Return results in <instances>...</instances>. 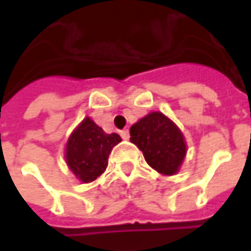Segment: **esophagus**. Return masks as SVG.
<instances>
[{
    "instance_id": "obj_1",
    "label": "esophagus",
    "mask_w": 251,
    "mask_h": 251,
    "mask_svg": "<svg viewBox=\"0 0 251 251\" xmlns=\"http://www.w3.org/2000/svg\"><path fill=\"white\" fill-rule=\"evenodd\" d=\"M120 135L123 140H128V138H130V132H128V130L120 131Z\"/></svg>"
}]
</instances>
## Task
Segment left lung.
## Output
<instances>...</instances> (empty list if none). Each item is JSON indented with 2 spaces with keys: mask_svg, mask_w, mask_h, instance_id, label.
<instances>
[{
  "mask_svg": "<svg viewBox=\"0 0 251 251\" xmlns=\"http://www.w3.org/2000/svg\"><path fill=\"white\" fill-rule=\"evenodd\" d=\"M130 141L142 151L151 168L160 175H176L186 156V141L173 121L152 111L130 128Z\"/></svg>",
  "mask_w": 251,
  "mask_h": 251,
  "instance_id": "left-lung-1",
  "label": "left lung"
}]
</instances>
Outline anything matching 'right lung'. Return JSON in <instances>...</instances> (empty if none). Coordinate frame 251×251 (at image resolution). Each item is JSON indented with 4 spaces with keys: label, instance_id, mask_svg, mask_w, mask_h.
<instances>
[{
    "label": "right lung",
    "instance_id": "add662e5",
    "mask_svg": "<svg viewBox=\"0 0 251 251\" xmlns=\"http://www.w3.org/2000/svg\"><path fill=\"white\" fill-rule=\"evenodd\" d=\"M120 141L119 134H106L95 121L86 117L68 138L65 148L67 165L82 183H91L106 170L111 150Z\"/></svg>",
    "mask_w": 251,
    "mask_h": 251
}]
</instances>
